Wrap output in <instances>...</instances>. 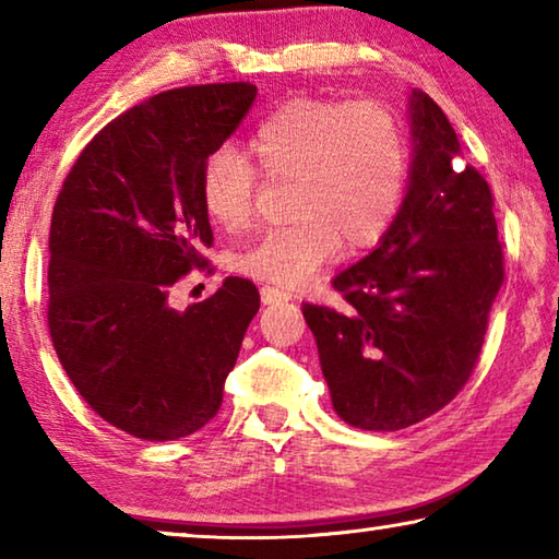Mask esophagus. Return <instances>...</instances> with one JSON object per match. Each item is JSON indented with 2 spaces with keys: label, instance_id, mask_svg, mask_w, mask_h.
I'll list each match as a JSON object with an SVG mask.
<instances>
[{
  "label": "esophagus",
  "instance_id": "esophagus-1",
  "mask_svg": "<svg viewBox=\"0 0 559 559\" xmlns=\"http://www.w3.org/2000/svg\"><path fill=\"white\" fill-rule=\"evenodd\" d=\"M261 300H263V306H283V302L293 300V296L288 290H283L278 286H263L261 288Z\"/></svg>",
  "mask_w": 559,
  "mask_h": 559
}]
</instances>
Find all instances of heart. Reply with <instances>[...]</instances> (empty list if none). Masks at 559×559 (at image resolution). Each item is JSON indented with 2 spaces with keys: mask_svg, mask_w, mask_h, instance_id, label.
Here are the masks:
<instances>
[{
  "mask_svg": "<svg viewBox=\"0 0 559 559\" xmlns=\"http://www.w3.org/2000/svg\"><path fill=\"white\" fill-rule=\"evenodd\" d=\"M246 154L219 147L202 165V202L214 224L239 231L251 219L259 173L290 182L293 222L241 253L249 276L300 286L349 251L390 231L409 185V147L394 112L374 100L293 98L259 122ZM254 164L251 166L250 163Z\"/></svg>",
  "mask_w": 559,
  "mask_h": 559,
  "instance_id": "1",
  "label": "heart"
}]
</instances>
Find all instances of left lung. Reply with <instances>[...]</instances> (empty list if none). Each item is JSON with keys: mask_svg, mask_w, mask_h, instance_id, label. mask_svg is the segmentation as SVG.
<instances>
[{"mask_svg": "<svg viewBox=\"0 0 559 559\" xmlns=\"http://www.w3.org/2000/svg\"><path fill=\"white\" fill-rule=\"evenodd\" d=\"M404 204L377 249L333 278L345 308L302 306L333 409L400 431L447 406L473 372L503 286L490 187L463 163L449 118L412 91Z\"/></svg>", "mask_w": 559, "mask_h": 559, "instance_id": "1", "label": "left lung"}]
</instances>
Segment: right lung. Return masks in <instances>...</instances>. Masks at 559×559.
<instances>
[{
  "label": "right lung",
  "instance_id": "1",
  "mask_svg": "<svg viewBox=\"0 0 559 559\" xmlns=\"http://www.w3.org/2000/svg\"><path fill=\"white\" fill-rule=\"evenodd\" d=\"M251 83L165 91L108 122L75 159L49 234V330L75 390L143 441L200 431L222 406L261 298L229 276L187 310L169 290L212 246L202 165L257 100Z\"/></svg>",
  "mask_w": 559,
  "mask_h": 559
}]
</instances>
